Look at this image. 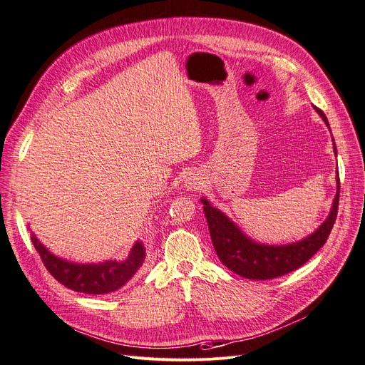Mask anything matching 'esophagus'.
Here are the masks:
<instances>
[{"instance_id": "34e87169", "label": "esophagus", "mask_w": 365, "mask_h": 365, "mask_svg": "<svg viewBox=\"0 0 365 365\" xmlns=\"http://www.w3.org/2000/svg\"><path fill=\"white\" fill-rule=\"evenodd\" d=\"M200 185H201V179L198 178V174L190 173L187 175H185L183 186L186 190H197V187H200Z\"/></svg>"}]
</instances>
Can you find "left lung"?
Segmentation results:
<instances>
[{
    "instance_id": "1",
    "label": "left lung",
    "mask_w": 365,
    "mask_h": 365,
    "mask_svg": "<svg viewBox=\"0 0 365 365\" xmlns=\"http://www.w3.org/2000/svg\"><path fill=\"white\" fill-rule=\"evenodd\" d=\"M316 113L325 121L329 128L328 118L322 110L313 105ZM334 141V138H332ZM334 153L336 155V147L334 143ZM336 194L332 201V207L328 218L320 224L316 232L307 237L292 242L286 245H266L248 237L240 227L235 224L224 212L213 207L210 201L201 197L203 212L206 215L212 244L217 251L218 259L235 274L250 279H271L286 275L294 269L301 267L313 255L325 245V242L332 230L336 210H339L340 197V178L339 170L335 174Z\"/></svg>"
}]
</instances>
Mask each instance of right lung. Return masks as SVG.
Returning <instances> with one entry per match:
<instances>
[{"instance_id":"add662e5","label":"right lung","mask_w":365,"mask_h":365,"mask_svg":"<svg viewBox=\"0 0 365 365\" xmlns=\"http://www.w3.org/2000/svg\"><path fill=\"white\" fill-rule=\"evenodd\" d=\"M31 242L49 274L64 287L87 294H105L123 287L140 271L145 259V248L137 240L125 260H105L101 263H73L52 254L31 233Z\"/></svg>"}]
</instances>
